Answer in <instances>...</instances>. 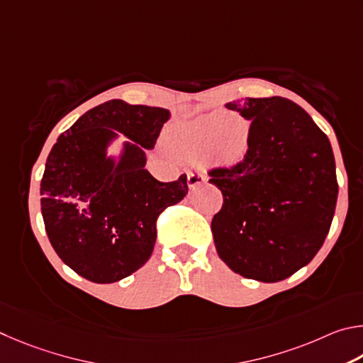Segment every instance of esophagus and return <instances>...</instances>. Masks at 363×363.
Returning a JSON list of instances; mask_svg holds the SVG:
<instances>
[{"mask_svg":"<svg viewBox=\"0 0 363 363\" xmlns=\"http://www.w3.org/2000/svg\"><path fill=\"white\" fill-rule=\"evenodd\" d=\"M204 182H206L204 174H199V172H189V174H188V186L189 188H196Z\"/></svg>","mask_w":363,"mask_h":363,"instance_id":"34e87169","label":"esophagus"}]
</instances>
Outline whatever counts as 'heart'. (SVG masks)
Returning <instances> with one entry per match:
<instances>
[{"label":"heart","mask_w":363,"mask_h":363,"mask_svg":"<svg viewBox=\"0 0 363 363\" xmlns=\"http://www.w3.org/2000/svg\"><path fill=\"white\" fill-rule=\"evenodd\" d=\"M239 122L225 127L218 114L196 121L183 133V150L191 156L211 151V157L220 165L238 164L245 157L250 143V127Z\"/></svg>","instance_id":"b5f03b06"}]
</instances>
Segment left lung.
I'll return each instance as SVG.
<instances>
[{
	"mask_svg": "<svg viewBox=\"0 0 363 363\" xmlns=\"http://www.w3.org/2000/svg\"><path fill=\"white\" fill-rule=\"evenodd\" d=\"M226 108L250 121V143L242 161L208 172L223 194L212 220L215 247L240 276L284 281L315 257L330 231L338 199L332 145L289 99Z\"/></svg>",
	"mask_w": 363,
	"mask_h": 363,
	"instance_id": "obj_1",
	"label": "left lung"
}]
</instances>
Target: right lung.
Instances as JSON below:
<instances>
[{
    "label": "right lung",
    "instance_id": "1",
    "mask_svg": "<svg viewBox=\"0 0 363 363\" xmlns=\"http://www.w3.org/2000/svg\"><path fill=\"white\" fill-rule=\"evenodd\" d=\"M169 110L108 100L57 138L41 180V213L50 245L76 274L95 284L130 276L148 262L156 221L188 193L186 175L162 183L146 164ZM118 133L116 160L106 148Z\"/></svg>",
    "mask_w": 363,
    "mask_h": 363
}]
</instances>
